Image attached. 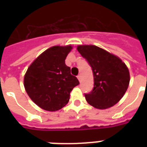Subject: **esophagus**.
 <instances>
[{
    "label": "esophagus",
    "mask_w": 147,
    "mask_h": 147,
    "mask_svg": "<svg viewBox=\"0 0 147 147\" xmlns=\"http://www.w3.org/2000/svg\"><path fill=\"white\" fill-rule=\"evenodd\" d=\"M77 78H78V79L79 80V82H81V76H80V75H78V76H77Z\"/></svg>",
    "instance_id": "esophagus-1"
}]
</instances>
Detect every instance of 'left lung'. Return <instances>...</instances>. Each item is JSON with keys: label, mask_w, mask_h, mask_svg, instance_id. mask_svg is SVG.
Segmentation results:
<instances>
[{"label": "left lung", "mask_w": 147, "mask_h": 147, "mask_svg": "<svg viewBox=\"0 0 147 147\" xmlns=\"http://www.w3.org/2000/svg\"><path fill=\"white\" fill-rule=\"evenodd\" d=\"M77 49L92 67L94 88L85 94L88 103L98 109L114 106L125 94L130 83V73L122 60L93 45L78 46Z\"/></svg>", "instance_id": "8db88e82"}]
</instances>
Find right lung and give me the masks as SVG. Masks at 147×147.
Wrapping results in <instances>:
<instances>
[{
  "mask_svg": "<svg viewBox=\"0 0 147 147\" xmlns=\"http://www.w3.org/2000/svg\"><path fill=\"white\" fill-rule=\"evenodd\" d=\"M71 46H55L36 59L24 76V87L31 100L42 109L55 111L69 102L70 92L79 84L65 62Z\"/></svg>",
  "mask_w": 147,
  "mask_h": 147,
  "instance_id": "right-lung-1",
  "label": "right lung"
}]
</instances>
